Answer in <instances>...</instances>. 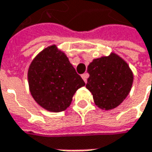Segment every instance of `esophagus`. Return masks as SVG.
Instances as JSON below:
<instances>
[{"label":"esophagus","mask_w":152,"mask_h":152,"mask_svg":"<svg viewBox=\"0 0 152 152\" xmlns=\"http://www.w3.org/2000/svg\"><path fill=\"white\" fill-rule=\"evenodd\" d=\"M88 77H89V74H88V73H84V74L82 75V78L83 79V81H84L85 83H87V78H88Z\"/></svg>","instance_id":"34e87169"}]
</instances>
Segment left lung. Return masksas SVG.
Wrapping results in <instances>:
<instances>
[{
	"mask_svg": "<svg viewBox=\"0 0 152 152\" xmlns=\"http://www.w3.org/2000/svg\"><path fill=\"white\" fill-rule=\"evenodd\" d=\"M86 88L95 105L103 110L120 106L132 88L134 75L129 64L117 53L94 59L88 66Z\"/></svg>",
	"mask_w": 152,
	"mask_h": 152,
	"instance_id": "8db88e82",
	"label": "left lung"
}]
</instances>
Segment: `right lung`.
<instances>
[{"instance_id":"add662e5","label":"right lung","mask_w":152,"mask_h":152,"mask_svg":"<svg viewBox=\"0 0 152 152\" xmlns=\"http://www.w3.org/2000/svg\"><path fill=\"white\" fill-rule=\"evenodd\" d=\"M28 83L34 100L49 112L59 113L70 106L76 91L85 85L64 52L47 46L32 60Z\"/></svg>"}]
</instances>
